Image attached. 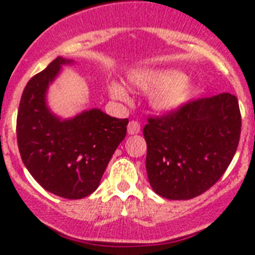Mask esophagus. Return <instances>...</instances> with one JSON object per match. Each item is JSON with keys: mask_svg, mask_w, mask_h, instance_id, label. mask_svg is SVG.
<instances>
[{"mask_svg": "<svg viewBox=\"0 0 255 255\" xmlns=\"http://www.w3.org/2000/svg\"><path fill=\"white\" fill-rule=\"evenodd\" d=\"M128 132L130 135H135L140 132V124L138 121H130L129 125H128Z\"/></svg>", "mask_w": 255, "mask_h": 255, "instance_id": "34e87169", "label": "esophagus"}]
</instances>
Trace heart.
<instances>
[{
  "mask_svg": "<svg viewBox=\"0 0 255 255\" xmlns=\"http://www.w3.org/2000/svg\"><path fill=\"white\" fill-rule=\"evenodd\" d=\"M130 83L141 91H154L150 98L157 111H173L190 98L194 85L190 79L182 76L176 70H145L130 76ZM108 92L112 98L121 102L129 101V94L120 84H110Z\"/></svg>",
  "mask_w": 255,
  "mask_h": 255,
  "instance_id": "1",
  "label": "heart"
}]
</instances>
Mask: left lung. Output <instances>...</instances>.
Listing matches in <instances>:
<instances>
[{"label":"left lung","mask_w":255,"mask_h":255,"mask_svg":"<svg viewBox=\"0 0 255 255\" xmlns=\"http://www.w3.org/2000/svg\"><path fill=\"white\" fill-rule=\"evenodd\" d=\"M240 131L238 98L230 93L199 98L166 115L149 117L143 134L152 189L172 200L203 194L233 161Z\"/></svg>","instance_id":"8db88e82"}]
</instances>
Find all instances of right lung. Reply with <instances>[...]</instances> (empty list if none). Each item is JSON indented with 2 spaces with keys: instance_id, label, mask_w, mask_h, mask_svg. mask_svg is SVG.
<instances>
[{
  "instance_id": "1",
  "label": "right lung",
  "mask_w": 255,
  "mask_h": 255,
  "mask_svg": "<svg viewBox=\"0 0 255 255\" xmlns=\"http://www.w3.org/2000/svg\"><path fill=\"white\" fill-rule=\"evenodd\" d=\"M71 62L57 57L29 80L20 100L16 136L22 162L42 188L61 198L82 199L100 185L129 120L97 108L69 120L52 114L47 88L61 66Z\"/></svg>"
}]
</instances>
